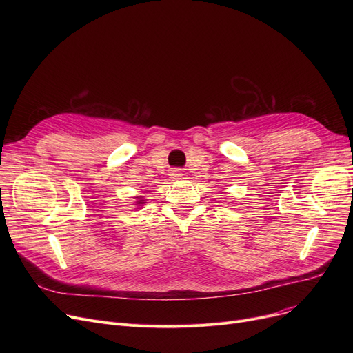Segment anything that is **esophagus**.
<instances>
[{"label": "esophagus", "instance_id": "obj_1", "mask_svg": "<svg viewBox=\"0 0 353 353\" xmlns=\"http://www.w3.org/2000/svg\"><path fill=\"white\" fill-rule=\"evenodd\" d=\"M183 176H184V174H183L181 170H177V169H176V170H172V177H173V179H183Z\"/></svg>", "mask_w": 353, "mask_h": 353}]
</instances>
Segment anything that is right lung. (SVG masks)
I'll use <instances>...</instances> for the list:
<instances>
[{
	"mask_svg": "<svg viewBox=\"0 0 353 353\" xmlns=\"http://www.w3.org/2000/svg\"><path fill=\"white\" fill-rule=\"evenodd\" d=\"M139 199H141V197H139ZM137 205H144V200H139Z\"/></svg>",
	"mask_w": 353,
	"mask_h": 353,
	"instance_id": "obj_1",
	"label": "right lung"
}]
</instances>
